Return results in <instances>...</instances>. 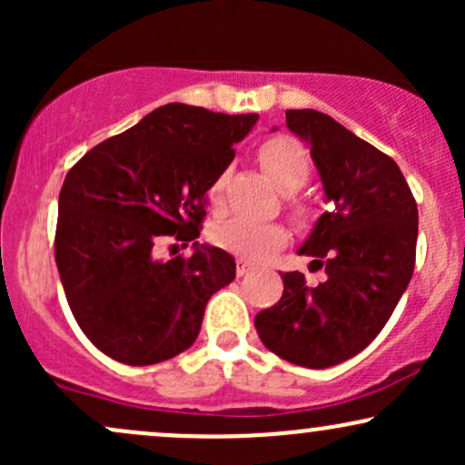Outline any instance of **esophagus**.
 Here are the masks:
<instances>
[{"label": "esophagus", "instance_id": "1", "mask_svg": "<svg viewBox=\"0 0 465 465\" xmlns=\"http://www.w3.org/2000/svg\"><path fill=\"white\" fill-rule=\"evenodd\" d=\"M251 269H253V266H251L249 262H244V260H238V264H236V275H238V277L247 275Z\"/></svg>", "mask_w": 465, "mask_h": 465}]
</instances>
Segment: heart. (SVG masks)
<instances>
[{"label": "heart", "mask_w": 465, "mask_h": 465, "mask_svg": "<svg viewBox=\"0 0 465 465\" xmlns=\"http://www.w3.org/2000/svg\"><path fill=\"white\" fill-rule=\"evenodd\" d=\"M260 162L264 170L275 181L277 188L284 192H297L302 185H306L311 177V157L300 142L291 137H271L260 146ZM225 185H227V168L216 174L207 190L212 210H221L225 201ZM292 216L303 218L308 216V205L303 201H291ZM291 238L288 229L282 223H260L249 221V218H232V221L221 223L212 232V240L221 249L232 251L238 258L251 260V262H262L277 253Z\"/></svg>", "instance_id": "heart-1"}]
</instances>
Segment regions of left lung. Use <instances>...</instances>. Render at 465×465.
Instances as JSON below:
<instances>
[{
  "label": "left lung",
  "mask_w": 465,
  "mask_h": 465,
  "mask_svg": "<svg viewBox=\"0 0 465 465\" xmlns=\"http://www.w3.org/2000/svg\"><path fill=\"white\" fill-rule=\"evenodd\" d=\"M286 126L311 143L322 174L323 212L300 255L325 280L308 286L300 271L282 273L284 292L255 314L273 354L323 370L376 339L407 291L415 266L418 203L398 163L314 109L286 111Z\"/></svg>",
  "instance_id": "obj_1"
}]
</instances>
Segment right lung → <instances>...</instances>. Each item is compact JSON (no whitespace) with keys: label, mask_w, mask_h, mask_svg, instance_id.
Instances as JSON below:
<instances>
[{"label":"right lung","mask_w":465,"mask_h":465,"mask_svg":"<svg viewBox=\"0 0 465 465\" xmlns=\"http://www.w3.org/2000/svg\"><path fill=\"white\" fill-rule=\"evenodd\" d=\"M258 115L170 103L80 157L58 196L54 258L74 319L103 354L153 365L188 350L207 302L233 282L227 251L194 242L159 260L165 238L188 247L205 192Z\"/></svg>","instance_id":"obj_1"}]
</instances>
